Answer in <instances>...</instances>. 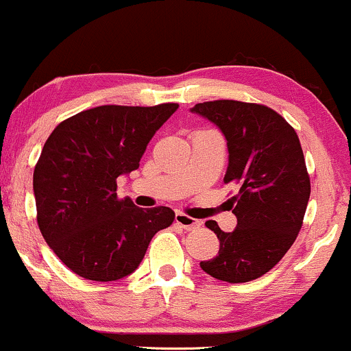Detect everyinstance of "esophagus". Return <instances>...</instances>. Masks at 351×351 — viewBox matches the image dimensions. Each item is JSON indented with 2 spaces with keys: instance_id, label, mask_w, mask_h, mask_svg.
<instances>
[{
  "instance_id": "34e87169",
  "label": "esophagus",
  "mask_w": 351,
  "mask_h": 351,
  "mask_svg": "<svg viewBox=\"0 0 351 351\" xmlns=\"http://www.w3.org/2000/svg\"><path fill=\"white\" fill-rule=\"evenodd\" d=\"M175 222L178 223L181 229H184V230L197 229V227L201 226V221H197V219L189 217V216H186V214H181V213H178L175 216Z\"/></svg>"
}]
</instances>
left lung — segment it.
<instances>
[{
  "mask_svg": "<svg viewBox=\"0 0 351 351\" xmlns=\"http://www.w3.org/2000/svg\"><path fill=\"white\" fill-rule=\"evenodd\" d=\"M189 111L226 137L229 167L223 183L239 188L227 202L237 226L223 232L216 221L206 222L221 247L199 265L221 281L256 280L285 256L301 230L311 196L301 142L280 114L261 104L221 99Z\"/></svg>",
  "mask_w": 351,
  "mask_h": 351,
  "instance_id": "left-lung-1",
  "label": "left lung"
}]
</instances>
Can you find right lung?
I'll return each instance as SVG.
<instances>
[{"mask_svg":"<svg viewBox=\"0 0 351 351\" xmlns=\"http://www.w3.org/2000/svg\"><path fill=\"white\" fill-rule=\"evenodd\" d=\"M178 109L98 106L60 122L34 170L42 237L71 271L91 281L129 276L152 237L170 227V208L142 209L117 197V178L137 170L155 132Z\"/></svg>","mask_w":351,"mask_h":351,"instance_id":"obj_1","label":"right lung"}]
</instances>
